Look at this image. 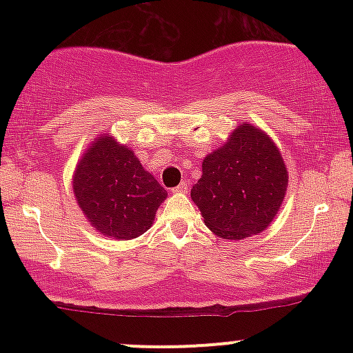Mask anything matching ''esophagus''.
<instances>
[{"label": "esophagus", "mask_w": 353, "mask_h": 353, "mask_svg": "<svg viewBox=\"0 0 353 353\" xmlns=\"http://www.w3.org/2000/svg\"><path fill=\"white\" fill-rule=\"evenodd\" d=\"M172 192H182V194L189 192V182L188 181H182L179 185H176V188L172 189Z\"/></svg>", "instance_id": "34e87169"}]
</instances>
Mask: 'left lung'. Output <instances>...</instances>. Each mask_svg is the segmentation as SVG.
Masks as SVG:
<instances>
[{"mask_svg": "<svg viewBox=\"0 0 353 353\" xmlns=\"http://www.w3.org/2000/svg\"><path fill=\"white\" fill-rule=\"evenodd\" d=\"M287 182L289 174L272 139L242 124L228 144L205 157L190 197L214 234L241 241L261 234L272 222Z\"/></svg>", "mask_w": 353, "mask_h": 353, "instance_id": "1", "label": "left lung"}]
</instances>
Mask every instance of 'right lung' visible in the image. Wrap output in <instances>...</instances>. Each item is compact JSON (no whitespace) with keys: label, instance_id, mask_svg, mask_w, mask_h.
<instances>
[{"label":"right lung","instance_id":"add662e5","mask_svg":"<svg viewBox=\"0 0 353 353\" xmlns=\"http://www.w3.org/2000/svg\"><path fill=\"white\" fill-rule=\"evenodd\" d=\"M76 201L88 221L108 237H139L151 228L168 192L134 152L112 137L96 141L78 164L72 179Z\"/></svg>","mask_w":353,"mask_h":353}]
</instances>
